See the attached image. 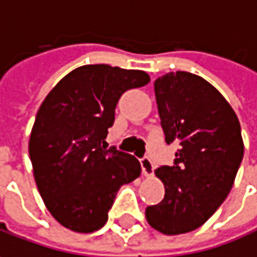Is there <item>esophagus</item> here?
<instances>
[{"instance_id":"obj_1","label":"esophagus","mask_w":257,"mask_h":257,"mask_svg":"<svg viewBox=\"0 0 257 257\" xmlns=\"http://www.w3.org/2000/svg\"><path fill=\"white\" fill-rule=\"evenodd\" d=\"M141 168H142V174L145 175V177H151L152 174H154V164L151 161L148 157H144L142 160H141Z\"/></svg>"}]
</instances>
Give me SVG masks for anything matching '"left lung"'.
Wrapping results in <instances>:
<instances>
[{"instance_id":"left-lung-1","label":"left lung","mask_w":257,"mask_h":257,"mask_svg":"<svg viewBox=\"0 0 257 257\" xmlns=\"http://www.w3.org/2000/svg\"><path fill=\"white\" fill-rule=\"evenodd\" d=\"M154 90L165 142L180 148L174 165L155 170L165 195L147 207L145 217L164 234H183L203 226L226 200L244 145L234 110L203 77L167 73Z\"/></svg>"}]
</instances>
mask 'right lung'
I'll use <instances>...</instances> for the list:
<instances>
[{
	"label": "right lung",
	"instance_id": "1",
	"mask_svg": "<svg viewBox=\"0 0 257 257\" xmlns=\"http://www.w3.org/2000/svg\"><path fill=\"white\" fill-rule=\"evenodd\" d=\"M148 83L142 70L86 64L66 74L43 100L28 152L40 195L66 229L103 227L120 185L141 175L134 155L102 144L119 97Z\"/></svg>",
	"mask_w": 257,
	"mask_h": 257
}]
</instances>
